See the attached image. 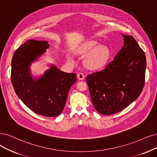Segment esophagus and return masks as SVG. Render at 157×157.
<instances>
[{
    "instance_id": "1",
    "label": "esophagus",
    "mask_w": 157,
    "mask_h": 157,
    "mask_svg": "<svg viewBox=\"0 0 157 157\" xmlns=\"http://www.w3.org/2000/svg\"><path fill=\"white\" fill-rule=\"evenodd\" d=\"M77 77H78V78L79 80H83V79H84V78H85V75H84L83 73L80 72V73H78V74H77Z\"/></svg>"
}]
</instances>
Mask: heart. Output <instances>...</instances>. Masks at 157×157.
Segmentation results:
<instances>
[{
  "mask_svg": "<svg viewBox=\"0 0 157 157\" xmlns=\"http://www.w3.org/2000/svg\"><path fill=\"white\" fill-rule=\"evenodd\" d=\"M94 40L88 42L79 50V54L86 56L84 60L85 65L89 69L96 70L102 68L107 63L110 56V51L105 46H97Z\"/></svg>",
  "mask_w": 157,
  "mask_h": 157,
  "instance_id": "obj_1",
  "label": "heart"
}]
</instances>
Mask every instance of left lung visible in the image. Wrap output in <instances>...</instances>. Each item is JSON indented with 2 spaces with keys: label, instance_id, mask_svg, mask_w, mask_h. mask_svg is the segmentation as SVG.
<instances>
[{
  "label": "left lung",
  "instance_id": "left-lung-1",
  "mask_svg": "<svg viewBox=\"0 0 157 157\" xmlns=\"http://www.w3.org/2000/svg\"><path fill=\"white\" fill-rule=\"evenodd\" d=\"M124 46L106 67L86 78L91 100L104 115L117 113L140 96L145 83L146 57L132 36L122 34Z\"/></svg>",
  "mask_w": 157,
  "mask_h": 157
}]
</instances>
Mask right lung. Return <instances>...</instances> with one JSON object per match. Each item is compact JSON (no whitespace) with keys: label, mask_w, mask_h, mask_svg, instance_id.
Instances as JSON below:
<instances>
[{"label":"right lung","mask_w":157,"mask_h":157,"mask_svg":"<svg viewBox=\"0 0 157 157\" xmlns=\"http://www.w3.org/2000/svg\"><path fill=\"white\" fill-rule=\"evenodd\" d=\"M50 47L45 40H28L17 49L11 61V80L15 93L35 113L47 117L59 115L76 74L51 66L39 78L33 79L30 65Z\"/></svg>","instance_id":"add662e5"}]
</instances>
